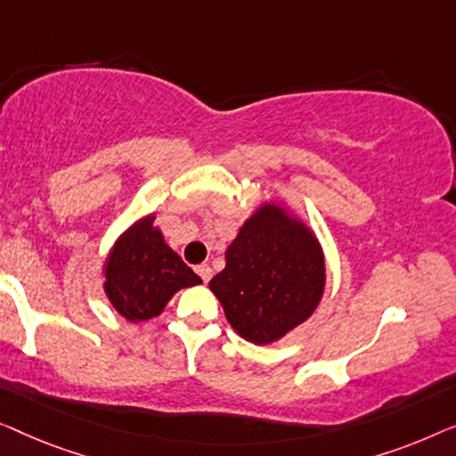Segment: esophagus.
I'll return each instance as SVG.
<instances>
[{"instance_id": "esophagus-1", "label": "esophagus", "mask_w": 456, "mask_h": 456, "mask_svg": "<svg viewBox=\"0 0 456 456\" xmlns=\"http://www.w3.org/2000/svg\"><path fill=\"white\" fill-rule=\"evenodd\" d=\"M196 273H198V277L204 281V283H208V281L213 279V268H210L208 265H200L196 268Z\"/></svg>"}]
</instances>
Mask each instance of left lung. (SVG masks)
Instances as JSON below:
<instances>
[{
	"instance_id": "1",
	"label": "left lung",
	"mask_w": 456,
	"mask_h": 456,
	"mask_svg": "<svg viewBox=\"0 0 456 456\" xmlns=\"http://www.w3.org/2000/svg\"><path fill=\"white\" fill-rule=\"evenodd\" d=\"M208 287L229 324L249 343L287 335L316 310L324 291V256L307 227L281 208L262 207L225 252Z\"/></svg>"
}]
</instances>
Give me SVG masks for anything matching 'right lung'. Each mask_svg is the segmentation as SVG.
Masks as SVG:
<instances>
[{"instance_id": "add662e5", "label": "right lung", "mask_w": 456, "mask_h": 456, "mask_svg": "<svg viewBox=\"0 0 456 456\" xmlns=\"http://www.w3.org/2000/svg\"><path fill=\"white\" fill-rule=\"evenodd\" d=\"M149 215L130 227L115 243L105 265V291L115 310L130 322L159 316L183 287L202 281L173 249Z\"/></svg>"}]
</instances>
